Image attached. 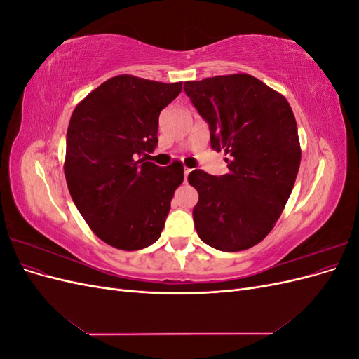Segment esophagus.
I'll list each match as a JSON object with an SVG mask.
<instances>
[{
  "mask_svg": "<svg viewBox=\"0 0 359 359\" xmlns=\"http://www.w3.org/2000/svg\"><path fill=\"white\" fill-rule=\"evenodd\" d=\"M190 172H191V169H189V168L184 169V180H186V181H187V177H189Z\"/></svg>",
  "mask_w": 359,
  "mask_h": 359,
  "instance_id": "1",
  "label": "esophagus"
}]
</instances>
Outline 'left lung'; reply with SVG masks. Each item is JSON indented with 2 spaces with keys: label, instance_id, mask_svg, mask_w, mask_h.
Segmentation results:
<instances>
[{
  "label": "left lung",
  "instance_id": "obj_1",
  "mask_svg": "<svg viewBox=\"0 0 359 359\" xmlns=\"http://www.w3.org/2000/svg\"><path fill=\"white\" fill-rule=\"evenodd\" d=\"M210 126L211 148L227 154L229 173L190 172L199 201L193 208L201 240L222 252L256 245L273 229L295 184L301 148L287 100L250 74L184 83Z\"/></svg>",
  "mask_w": 359,
  "mask_h": 359
}]
</instances>
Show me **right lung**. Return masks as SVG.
<instances>
[{
  "mask_svg": "<svg viewBox=\"0 0 359 359\" xmlns=\"http://www.w3.org/2000/svg\"><path fill=\"white\" fill-rule=\"evenodd\" d=\"M182 82L130 74L107 79L76 106L67 128L64 173L72 199L102 241L119 250L154 244L173 193L184 180L180 161H147L158 139V115Z\"/></svg>",
  "mask_w": 359,
  "mask_h": 359,
  "instance_id": "right-lung-1",
  "label": "right lung"
}]
</instances>
